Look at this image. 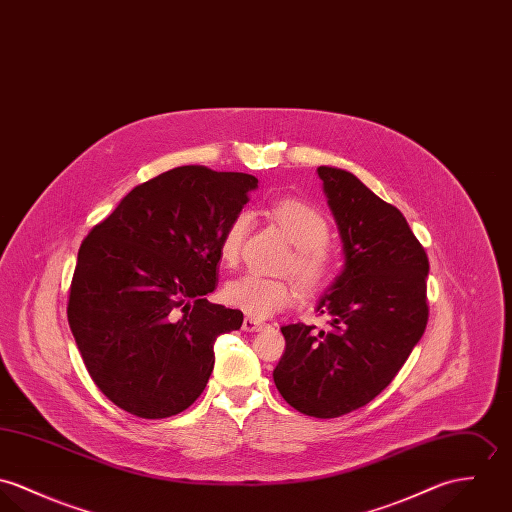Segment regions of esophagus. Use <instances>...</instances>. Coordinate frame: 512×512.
Masks as SVG:
<instances>
[{
	"label": "esophagus",
	"instance_id": "esophagus-1",
	"mask_svg": "<svg viewBox=\"0 0 512 512\" xmlns=\"http://www.w3.org/2000/svg\"><path fill=\"white\" fill-rule=\"evenodd\" d=\"M263 322L261 320H255V318H245L243 320V332H259V330H263Z\"/></svg>",
	"mask_w": 512,
	"mask_h": 512
}]
</instances>
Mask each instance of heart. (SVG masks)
<instances>
[{"label":"heart","instance_id":"b5f03b06","mask_svg":"<svg viewBox=\"0 0 512 512\" xmlns=\"http://www.w3.org/2000/svg\"><path fill=\"white\" fill-rule=\"evenodd\" d=\"M273 216L296 247L290 269L306 290H318L332 277V257L326 249L330 226L326 218L306 202L283 200L273 208ZM251 226L247 210L237 212L220 239V257L233 265L239 259L245 235ZM294 284L269 279L257 273H245L224 288V300L253 318H267L294 302Z\"/></svg>","mask_w":512,"mask_h":512}]
</instances>
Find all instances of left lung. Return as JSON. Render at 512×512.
Returning a JSON list of instances; mask_svg holds the SVG:
<instances>
[{"label":"left lung","mask_w":512,"mask_h":512,"mask_svg":"<svg viewBox=\"0 0 512 512\" xmlns=\"http://www.w3.org/2000/svg\"><path fill=\"white\" fill-rule=\"evenodd\" d=\"M318 176L345 265L316 308L330 328L283 326L286 347L273 379L298 412L338 418L389 387L422 338L430 265L404 216L355 174L318 167Z\"/></svg>","instance_id":"obj_1"}]
</instances>
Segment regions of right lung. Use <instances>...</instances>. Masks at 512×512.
I'll return each mask as SVG.
<instances>
[{
  "instance_id": "add662e5",
  "label": "right lung",
  "mask_w": 512,
  "mask_h": 512,
  "mask_svg": "<svg viewBox=\"0 0 512 512\" xmlns=\"http://www.w3.org/2000/svg\"><path fill=\"white\" fill-rule=\"evenodd\" d=\"M257 178L188 165L135 186L78 251L68 324L98 389L159 420L206 389L214 341L243 314L206 300L220 239Z\"/></svg>"
}]
</instances>
